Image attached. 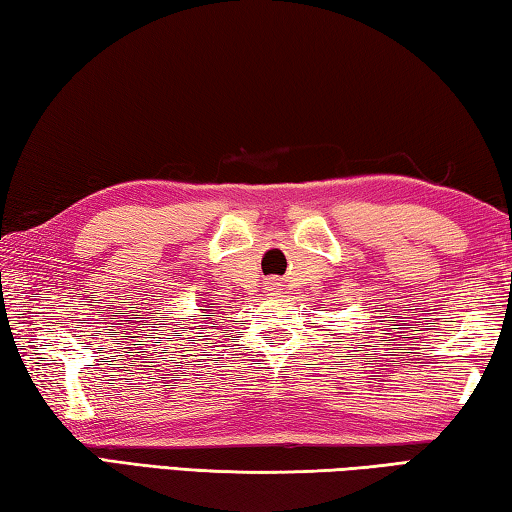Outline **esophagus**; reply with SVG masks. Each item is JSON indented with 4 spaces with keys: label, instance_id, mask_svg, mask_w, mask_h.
<instances>
[{
    "label": "esophagus",
    "instance_id": "esophagus-1",
    "mask_svg": "<svg viewBox=\"0 0 512 512\" xmlns=\"http://www.w3.org/2000/svg\"><path fill=\"white\" fill-rule=\"evenodd\" d=\"M270 290H279V281H270Z\"/></svg>",
    "mask_w": 512,
    "mask_h": 512
}]
</instances>
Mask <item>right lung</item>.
Wrapping results in <instances>:
<instances>
[{"label":"right lung","mask_w":512,"mask_h":512,"mask_svg":"<svg viewBox=\"0 0 512 512\" xmlns=\"http://www.w3.org/2000/svg\"><path fill=\"white\" fill-rule=\"evenodd\" d=\"M208 308H211V306H208ZM199 311H204V308H199ZM201 320H208V317H201Z\"/></svg>","instance_id":"1"}]
</instances>
